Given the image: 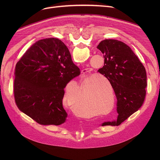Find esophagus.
<instances>
[{
  "label": "esophagus",
  "mask_w": 160,
  "mask_h": 160,
  "mask_svg": "<svg viewBox=\"0 0 160 160\" xmlns=\"http://www.w3.org/2000/svg\"><path fill=\"white\" fill-rule=\"evenodd\" d=\"M90 72H91V69H83L82 71V75H83V77H86V76H88V74L90 73Z\"/></svg>",
  "instance_id": "obj_1"
}]
</instances>
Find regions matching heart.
Returning <instances> with one entry per match:
<instances>
[{
    "label": "heart",
    "instance_id": "obj_1",
    "mask_svg": "<svg viewBox=\"0 0 160 160\" xmlns=\"http://www.w3.org/2000/svg\"><path fill=\"white\" fill-rule=\"evenodd\" d=\"M102 79L107 86L104 85L98 78L95 77L83 79L80 82V89L82 92V99H81V92L77 85L68 84L65 89L63 95V103L69 107L74 113H78L82 115H98L104 114L108 109L111 108L109 112H111L113 108L112 100L115 103V98L113 95V85L111 82L105 77H99ZM89 86L90 93L92 95V102L88 95L87 86ZM111 93H110V91ZM95 110H93V108Z\"/></svg>",
    "mask_w": 160,
    "mask_h": 160
}]
</instances>
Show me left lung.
<instances>
[{
  "mask_svg": "<svg viewBox=\"0 0 160 160\" xmlns=\"http://www.w3.org/2000/svg\"><path fill=\"white\" fill-rule=\"evenodd\" d=\"M104 54L98 72L110 80L117 97V119L104 125L119 126L142 105L147 86V73L138 56L122 41L104 39L97 47Z\"/></svg>",
  "mask_w": 160,
  "mask_h": 160,
  "instance_id": "1",
  "label": "left lung"
}]
</instances>
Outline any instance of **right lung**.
Segmentation results:
<instances>
[{"instance_id":"right-lung-1","label":"right lung","mask_w":160,"mask_h":160,"mask_svg":"<svg viewBox=\"0 0 160 160\" xmlns=\"http://www.w3.org/2000/svg\"><path fill=\"white\" fill-rule=\"evenodd\" d=\"M80 73L69 50L57 38L41 39L24 54L15 67L17 106L41 125H60L67 119L64 88Z\"/></svg>"}]
</instances>
